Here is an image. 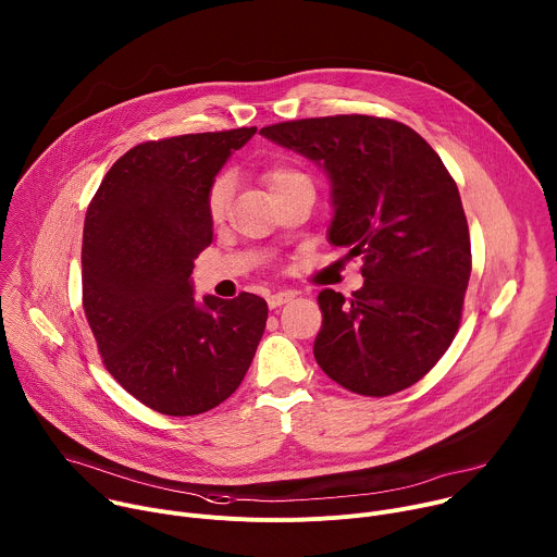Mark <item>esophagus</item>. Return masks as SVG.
Instances as JSON below:
<instances>
[{"label":"esophagus","instance_id":"esophagus-1","mask_svg":"<svg viewBox=\"0 0 557 557\" xmlns=\"http://www.w3.org/2000/svg\"><path fill=\"white\" fill-rule=\"evenodd\" d=\"M295 299V293L293 290H280V293H273V295H269V306L271 308H280V306H284V304H288V301H293Z\"/></svg>","mask_w":557,"mask_h":557}]
</instances>
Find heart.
I'll return each mask as SVG.
<instances>
[{"label": "heart", "instance_id": "b5f03b06", "mask_svg": "<svg viewBox=\"0 0 557 557\" xmlns=\"http://www.w3.org/2000/svg\"><path fill=\"white\" fill-rule=\"evenodd\" d=\"M301 181H308L301 172H297L295 168H288V165H275L271 168L267 174H264V185L269 187L271 196H275L277 191L295 185V183H301ZM228 194H231V185L226 178H218L209 191V200H207V209H209V215L213 220H220L224 215V209H226V200H228Z\"/></svg>", "mask_w": 557, "mask_h": 557}]
</instances>
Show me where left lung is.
I'll return each instance as SVG.
<instances>
[{
	"label": "left lung",
	"mask_w": 557,
	"mask_h": 557,
	"mask_svg": "<svg viewBox=\"0 0 557 557\" xmlns=\"http://www.w3.org/2000/svg\"><path fill=\"white\" fill-rule=\"evenodd\" d=\"M331 183L329 243L361 256L363 286L317 297L314 359L342 387L387 396L425 376L449 348L471 273L458 187L408 125L363 114L262 127Z\"/></svg>",
	"instance_id": "obj_1"
}]
</instances>
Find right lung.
<instances>
[{
  "instance_id": "right-lung-1",
  "label": "right lung",
  "mask_w": 557,
  "mask_h": 557,
  "mask_svg": "<svg viewBox=\"0 0 557 557\" xmlns=\"http://www.w3.org/2000/svg\"><path fill=\"white\" fill-rule=\"evenodd\" d=\"M258 127L132 147L106 174L84 224V308L110 374L147 408L202 414L243 383L269 306L253 293L194 297L211 243L218 172Z\"/></svg>"
}]
</instances>
